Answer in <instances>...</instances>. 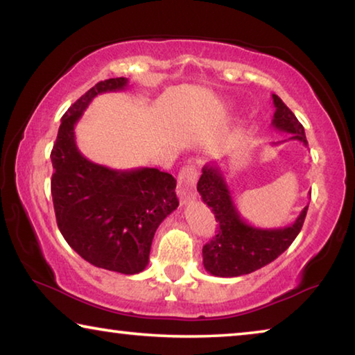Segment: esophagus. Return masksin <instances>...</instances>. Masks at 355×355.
Segmentation results:
<instances>
[{"label": "esophagus", "instance_id": "obj_1", "mask_svg": "<svg viewBox=\"0 0 355 355\" xmlns=\"http://www.w3.org/2000/svg\"><path fill=\"white\" fill-rule=\"evenodd\" d=\"M197 178H199V172H197L196 166H184L178 173V197L182 203H188L196 199V184Z\"/></svg>", "mask_w": 355, "mask_h": 355}]
</instances>
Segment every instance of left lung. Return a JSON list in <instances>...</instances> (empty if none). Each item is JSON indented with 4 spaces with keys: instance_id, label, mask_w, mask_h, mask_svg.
Masks as SVG:
<instances>
[{
    "instance_id": "8db88e82",
    "label": "left lung",
    "mask_w": 355,
    "mask_h": 355,
    "mask_svg": "<svg viewBox=\"0 0 355 355\" xmlns=\"http://www.w3.org/2000/svg\"><path fill=\"white\" fill-rule=\"evenodd\" d=\"M272 101L275 106L272 127L291 135L288 137L290 141H299L307 147L304 127L290 107L275 94H272ZM197 191L211 208L216 222H219L218 235L202 249L203 266L216 277H238L274 261L296 239L309 209L307 205L296 220L286 227L260 228L248 224L239 214L224 173L214 161L203 166Z\"/></svg>"
}]
</instances>
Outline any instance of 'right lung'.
Here are the masks:
<instances>
[{"label":"right lung","instance_id":"obj_1","mask_svg":"<svg viewBox=\"0 0 355 355\" xmlns=\"http://www.w3.org/2000/svg\"><path fill=\"white\" fill-rule=\"evenodd\" d=\"M127 86L128 78L100 81L64 114L51 150V196L59 230L78 255L133 275L147 268L156 228L178 207L177 180L155 167L117 171L92 163L75 139L89 103Z\"/></svg>","mask_w":355,"mask_h":355}]
</instances>
